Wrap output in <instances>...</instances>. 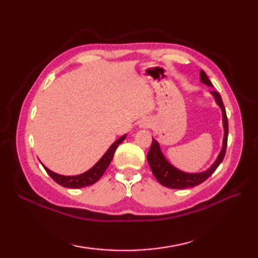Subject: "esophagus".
<instances>
[{"label": "esophagus", "instance_id": "1", "mask_svg": "<svg viewBox=\"0 0 258 258\" xmlns=\"http://www.w3.org/2000/svg\"><path fill=\"white\" fill-rule=\"evenodd\" d=\"M150 125H151L150 120H147V119H144L141 122V127H149Z\"/></svg>", "mask_w": 258, "mask_h": 258}]
</instances>
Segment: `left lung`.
I'll return each instance as SVG.
<instances>
[{
	"mask_svg": "<svg viewBox=\"0 0 258 258\" xmlns=\"http://www.w3.org/2000/svg\"><path fill=\"white\" fill-rule=\"evenodd\" d=\"M200 76H201V81L203 82V83L208 85V86H213L211 81L208 80L206 73L203 70L201 71ZM211 93L214 96V98H215V101L218 104V106L221 107L222 113H223L224 140H223V147H222L220 155L217 156V160L214 162L213 165L208 169H206L205 172L185 173V172L179 171V169H177L176 167H174L166 161V158L164 157L163 153L160 149V144H158L157 142L153 139L151 149L149 151V154H147V162H149V164H150L152 173L154 174L156 179L163 186H166V187L174 188V189H184V188L194 187V186L200 185L204 182V180H206L208 177H210L214 172H215V169L222 163L224 156H225L226 146H227V136H228V120H227V116H226L225 106H224L220 93L216 91H212Z\"/></svg>",
	"mask_w": 258,
	"mask_h": 258,
	"instance_id": "obj_1",
	"label": "left lung"
}]
</instances>
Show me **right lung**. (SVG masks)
<instances>
[{
  "mask_svg": "<svg viewBox=\"0 0 258 258\" xmlns=\"http://www.w3.org/2000/svg\"><path fill=\"white\" fill-rule=\"evenodd\" d=\"M126 135L120 136V138L115 141L114 143L109 146V149L106 151L105 154L102 156V158L98 161L94 166L90 168L89 171L80 174V175H75V176H64V175H59L50 171L47 167L43 165V167L45 168L46 173L50 175V176L55 180V182L59 185L64 186V187H69V188H81V187H85V186H90L92 184L96 183L98 179L101 178L104 172L106 171V168L108 167L109 163L112 162V158L114 156V153L116 151L117 146L122 143V142L125 140Z\"/></svg>",
  "mask_w": 258,
  "mask_h": 258,
  "instance_id": "add662e5",
  "label": "right lung"
}]
</instances>
